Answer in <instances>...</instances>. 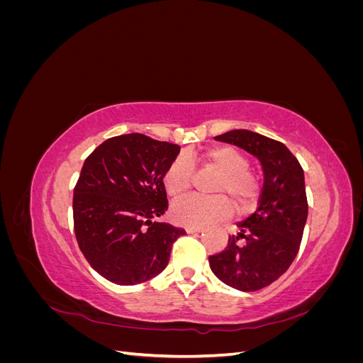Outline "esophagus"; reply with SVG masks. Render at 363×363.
Wrapping results in <instances>:
<instances>
[{"label": "esophagus", "mask_w": 363, "mask_h": 363, "mask_svg": "<svg viewBox=\"0 0 363 363\" xmlns=\"http://www.w3.org/2000/svg\"><path fill=\"white\" fill-rule=\"evenodd\" d=\"M186 232H188V233H201L203 227H186Z\"/></svg>", "instance_id": "34e87169"}]
</instances>
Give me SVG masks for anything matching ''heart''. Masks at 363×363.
<instances>
[{
    "label": "heart",
    "mask_w": 363,
    "mask_h": 363,
    "mask_svg": "<svg viewBox=\"0 0 363 363\" xmlns=\"http://www.w3.org/2000/svg\"><path fill=\"white\" fill-rule=\"evenodd\" d=\"M248 167L250 162L244 152L227 145L207 148L203 152H186L183 157L175 159L163 174V186L169 196L175 199L189 191L194 168L218 172L212 192L219 195H191L175 201L171 207L172 221L186 227H203L223 221L232 213L227 196L235 201L239 212L250 211L257 199L259 183Z\"/></svg>",
    "instance_id": "b5f03b06"
}]
</instances>
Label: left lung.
<instances>
[{
    "mask_svg": "<svg viewBox=\"0 0 363 363\" xmlns=\"http://www.w3.org/2000/svg\"><path fill=\"white\" fill-rule=\"evenodd\" d=\"M215 139L255 156L263 186L256 212L236 224L238 233L208 263L228 286L259 291L286 272L298 252L307 221L304 171L286 145L256 131L232 130Z\"/></svg>",
    "mask_w": 363,
    "mask_h": 363,
    "instance_id": "8db88e82",
    "label": "left lung"
}]
</instances>
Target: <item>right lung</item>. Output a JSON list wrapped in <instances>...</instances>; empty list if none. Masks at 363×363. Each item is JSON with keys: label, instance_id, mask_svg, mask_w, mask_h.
I'll list each match as a JSON object with an SVG mask.
<instances>
[{"label": "right lung", "instance_id": "right-lung-1", "mask_svg": "<svg viewBox=\"0 0 363 363\" xmlns=\"http://www.w3.org/2000/svg\"><path fill=\"white\" fill-rule=\"evenodd\" d=\"M180 147L140 133L104 140L74 189V230L89 265L116 284L156 277L183 228L159 223L168 208L163 174Z\"/></svg>", "mask_w": 363, "mask_h": 363}]
</instances>
